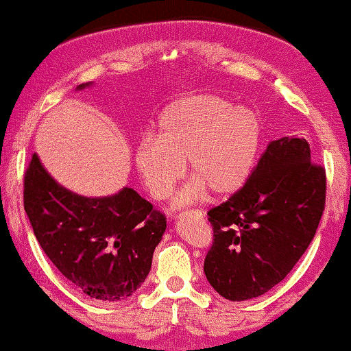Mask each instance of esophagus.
<instances>
[{"mask_svg": "<svg viewBox=\"0 0 351 351\" xmlns=\"http://www.w3.org/2000/svg\"><path fill=\"white\" fill-rule=\"evenodd\" d=\"M182 215L198 217V219H203V217H204V213L203 211H198V209H190V211H184V213H182Z\"/></svg>", "mask_w": 351, "mask_h": 351, "instance_id": "obj_1", "label": "esophagus"}]
</instances>
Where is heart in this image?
Instances as JSON below:
<instances>
[{"label":"heart","instance_id":"b5f03b06","mask_svg":"<svg viewBox=\"0 0 351 351\" xmlns=\"http://www.w3.org/2000/svg\"><path fill=\"white\" fill-rule=\"evenodd\" d=\"M265 127L256 111L235 108L216 95H195L169 104L158 121V138L143 136L135 166L154 199H166L185 174L195 179L176 202L202 199L208 190L229 197L247 184L261 149Z\"/></svg>","mask_w":351,"mask_h":351}]
</instances>
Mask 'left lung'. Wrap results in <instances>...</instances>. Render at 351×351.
I'll return each mask as SVG.
<instances>
[{
  "mask_svg": "<svg viewBox=\"0 0 351 351\" xmlns=\"http://www.w3.org/2000/svg\"><path fill=\"white\" fill-rule=\"evenodd\" d=\"M326 206V169L304 138L274 140L239 192L208 211L204 274L230 302L269 292L311 243Z\"/></svg>",
  "mask_w": 351,
  "mask_h": 351,
  "instance_id": "8db88e82",
  "label": "left lung"
}]
</instances>
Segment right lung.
Listing matches in <instances>:
<instances>
[{"label": "right lung", "instance_id": "1", "mask_svg": "<svg viewBox=\"0 0 351 351\" xmlns=\"http://www.w3.org/2000/svg\"><path fill=\"white\" fill-rule=\"evenodd\" d=\"M24 209L53 265L99 302H121L143 284L166 230V216L134 189L80 197L59 185L36 154L24 174Z\"/></svg>", "mask_w": 351, "mask_h": 351}]
</instances>
